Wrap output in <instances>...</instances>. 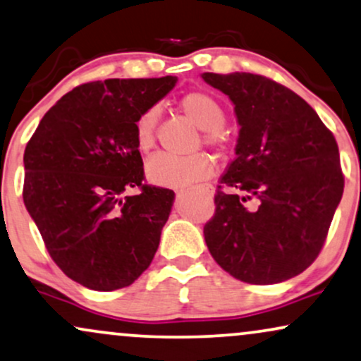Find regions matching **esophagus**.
<instances>
[{"mask_svg": "<svg viewBox=\"0 0 361 361\" xmlns=\"http://www.w3.org/2000/svg\"><path fill=\"white\" fill-rule=\"evenodd\" d=\"M197 189L202 190V192H204L207 197H213L214 196V188L211 184H202V185H199Z\"/></svg>", "mask_w": 361, "mask_h": 361, "instance_id": "obj_1", "label": "esophagus"}]
</instances>
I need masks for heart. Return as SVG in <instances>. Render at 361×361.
<instances>
[{
	"instance_id": "1",
	"label": "heart",
	"mask_w": 361,
	"mask_h": 361,
	"mask_svg": "<svg viewBox=\"0 0 361 361\" xmlns=\"http://www.w3.org/2000/svg\"><path fill=\"white\" fill-rule=\"evenodd\" d=\"M180 109L201 130H204L206 145L224 148L228 137L223 126L226 123V109L218 97L204 91L188 92L180 99ZM159 121V111L148 108L135 121V143L138 152L148 154L155 145V130ZM213 172V162L209 157L196 154L189 157H177L171 154H159L152 157L147 164L148 180L165 188H180L202 180Z\"/></svg>"
}]
</instances>
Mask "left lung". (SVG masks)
<instances>
[{
	"mask_svg": "<svg viewBox=\"0 0 361 361\" xmlns=\"http://www.w3.org/2000/svg\"><path fill=\"white\" fill-rule=\"evenodd\" d=\"M202 79L230 96L241 126L204 224L207 248L241 282L295 277L323 250L341 201L336 140L302 97L274 79L248 72Z\"/></svg>",
	"mask_w": 361,
	"mask_h": 361,
	"instance_id": "left-lung-1",
	"label": "left lung"
}]
</instances>
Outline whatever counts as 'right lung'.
<instances>
[{"instance_id": "right-lung-1", "label": "right lung", "mask_w": 361, "mask_h": 361, "mask_svg": "<svg viewBox=\"0 0 361 361\" xmlns=\"http://www.w3.org/2000/svg\"><path fill=\"white\" fill-rule=\"evenodd\" d=\"M176 82L165 75L80 84L28 140L23 202L52 260L87 289L128 287L154 260L173 190L145 184L135 121Z\"/></svg>"}]
</instances>
